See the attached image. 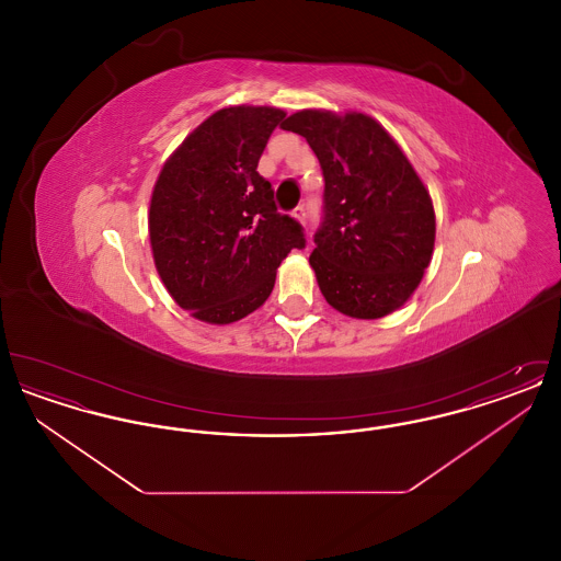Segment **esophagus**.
Listing matches in <instances>:
<instances>
[{"label":"esophagus","mask_w":561,"mask_h":561,"mask_svg":"<svg viewBox=\"0 0 561 561\" xmlns=\"http://www.w3.org/2000/svg\"><path fill=\"white\" fill-rule=\"evenodd\" d=\"M294 218L300 222V225H305L307 222V213H305V208L302 206H298L296 210L293 213Z\"/></svg>","instance_id":"esophagus-1"}]
</instances>
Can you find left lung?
I'll return each instance as SVG.
<instances>
[{
  "mask_svg": "<svg viewBox=\"0 0 561 561\" xmlns=\"http://www.w3.org/2000/svg\"><path fill=\"white\" fill-rule=\"evenodd\" d=\"M282 128L305 136L323 170L325 216L309 256L323 298L355 320L398 311L435 245L433 202L414 165L366 113L302 108Z\"/></svg>",
  "mask_w": 561,
  "mask_h": 561,
  "instance_id": "obj_1",
  "label": "left lung"
}]
</instances>
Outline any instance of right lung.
<instances>
[{"label":"right lung","mask_w":561,"mask_h":561,"mask_svg":"<svg viewBox=\"0 0 561 561\" xmlns=\"http://www.w3.org/2000/svg\"><path fill=\"white\" fill-rule=\"evenodd\" d=\"M284 117L277 107L218 108L161 165L151 252L165 290L195 320L225 325L256 311L282 261L305 245L300 225L277 213L256 172Z\"/></svg>","instance_id":"1"}]
</instances>
